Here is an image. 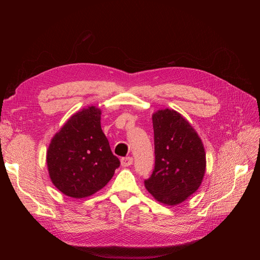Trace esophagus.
I'll return each instance as SVG.
<instances>
[{
	"mask_svg": "<svg viewBox=\"0 0 260 260\" xmlns=\"http://www.w3.org/2000/svg\"><path fill=\"white\" fill-rule=\"evenodd\" d=\"M120 162L122 167H129L133 164V158L132 157H123V158H121Z\"/></svg>",
	"mask_w": 260,
	"mask_h": 260,
	"instance_id": "obj_1",
	"label": "esophagus"
}]
</instances>
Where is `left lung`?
I'll return each mask as SVG.
<instances>
[{"label":"left lung","instance_id":"left-lung-1","mask_svg":"<svg viewBox=\"0 0 260 260\" xmlns=\"http://www.w3.org/2000/svg\"><path fill=\"white\" fill-rule=\"evenodd\" d=\"M155 168L144 181L159 203L176 206L199 190L206 171V153L198 132L174 109L152 115Z\"/></svg>","mask_w":260,"mask_h":260}]
</instances>
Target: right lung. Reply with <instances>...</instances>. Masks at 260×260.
Instances as JSON below:
<instances>
[{"label": "right lung", "instance_id": "add662e5", "mask_svg": "<svg viewBox=\"0 0 260 260\" xmlns=\"http://www.w3.org/2000/svg\"><path fill=\"white\" fill-rule=\"evenodd\" d=\"M102 111L88 106L55 133L46 151L52 183L73 199L89 198L103 188L119 167L101 128Z\"/></svg>", "mask_w": 260, "mask_h": 260}]
</instances>
